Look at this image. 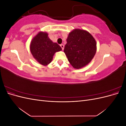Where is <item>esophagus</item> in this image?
I'll use <instances>...</instances> for the list:
<instances>
[{"label": "esophagus", "mask_w": 126, "mask_h": 126, "mask_svg": "<svg viewBox=\"0 0 126 126\" xmlns=\"http://www.w3.org/2000/svg\"><path fill=\"white\" fill-rule=\"evenodd\" d=\"M60 47H61V48H62V50H63V49H64V45L63 44H61L60 45Z\"/></svg>", "instance_id": "34e87169"}]
</instances>
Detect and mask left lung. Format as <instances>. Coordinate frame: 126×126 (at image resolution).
I'll list each match as a JSON object with an SVG mask.
<instances>
[{
	"mask_svg": "<svg viewBox=\"0 0 126 126\" xmlns=\"http://www.w3.org/2000/svg\"><path fill=\"white\" fill-rule=\"evenodd\" d=\"M97 51L96 40L85 30L75 29L69 32L64 52L71 65L80 69L88 64Z\"/></svg>",
	"mask_w": 126,
	"mask_h": 126,
	"instance_id": "obj_1",
	"label": "left lung"
}]
</instances>
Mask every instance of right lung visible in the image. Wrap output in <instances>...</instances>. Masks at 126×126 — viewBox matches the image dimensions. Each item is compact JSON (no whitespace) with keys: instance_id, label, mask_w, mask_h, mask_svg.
<instances>
[{"instance_id":"add662e5","label":"right lung","mask_w":126,"mask_h":126,"mask_svg":"<svg viewBox=\"0 0 126 126\" xmlns=\"http://www.w3.org/2000/svg\"><path fill=\"white\" fill-rule=\"evenodd\" d=\"M62 50L58 44L50 39L47 32H39L33 38L30 44V50L33 58L45 66L52 62L56 52Z\"/></svg>"}]
</instances>
